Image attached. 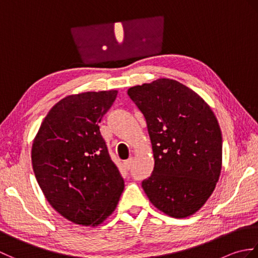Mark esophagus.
I'll return each mask as SVG.
<instances>
[{
	"instance_id": "esophagus-1",
	"label": "esophagus",
	"mask_w": 258,
	"mask_h": 258,
	"mask_svg": "<svg viewBox=\"0 0 258 258\" xmlns=\"http://www.w3.org/2000/svg\"><path fill=\"white\" fill-rule=\"evenodd\" d=\"M132 163H133V158H128V160H126L124 162V166L126 167V169L131 168V166H132Z\"/></svg>"
}]
</instances>
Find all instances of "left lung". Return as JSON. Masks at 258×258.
Returning <instances> with one entry per match:
<instances>
[{"label": "left lung", "instance_id": "left-lung-1", "mask_svg": "<svg viewBox=\"0 0 258 258\" xmlns=\"http://www.w3.org/2000/svg\"><path fill=\"white\" fill-rule=\"evenodd\" d=\"M127 94L146 119L155 160L142 187L166 215H193L221 175L223 141L215 114L197 93L171 79L130 87Z\"/></svg>", "mask_w": 258, "mask_h": 258}]
</instances>
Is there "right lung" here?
Here are the masks:
<instances>
[{
	"label": "right lung",
	"instance_id": "1",
	"mask_svg": "<svg viewBox=\"0 0 258 258\" xmlns=\"http://www.w3.org/2000/svg\"><path fill=\"white\" fill-rule=\"evenodd\" d=\"M116 95L112 90L64 97L47 113L33 142V171L43 194L79 225H100L124 189L98 126Z\"/></svg>",
	"mask_w": 258,
	"mask_h": 258
}]
</instances>
